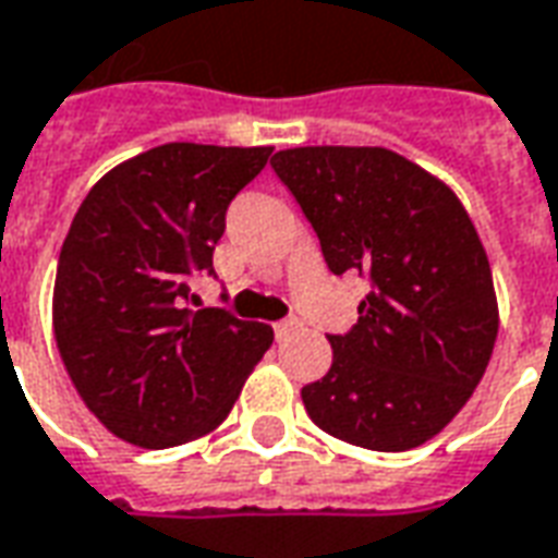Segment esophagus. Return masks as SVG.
<instances>
[{
	"label": "esophagus",
	"mask_w": 558,
	"mask_h": 558,
	"mask_svg": "<svg viewBox=\"0 0 558 558\" xmlns=\"http://www.w3.org/2000/svg\"><path fill=\"white\" fill-rule=\"evenodd\" d=\"M292 332H299V319H280V323H275V335L278 338H287Z\"/></svg>",
	"instance_id": "esophagus-1"
}]
</instances>
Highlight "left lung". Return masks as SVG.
<instances>
[{
	"label": "left lung",
	"instance_id": "obj_1",
	"mask_svg": "<svg viewBox=\"0 0 558 558\" xmlns=\"http://www.w3.org/2000/svg\"><path fill=\"white\" fill-rule=\"evenodd\" d=\"M332 275L372 292L332 368L302 389L323 432L380 453L435 438L481 384L498 335L493 271L450 186L387 147H292L271 157Z\"/></svg>",
	"mask_w": 558,
	"mask_h": 558
}]
</instances>
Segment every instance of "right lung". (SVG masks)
<instances>
[{
	"instance_id": "right-lung-1",
	"label": "right lung",
	"mask_w": 558,
	"mask_h": 558,
	"mask_svg": "<svg viewBox=\"0 0 558 558\" xmlns=\"http://www.w3.org/2000/svg\"><path fill=\"white\" fill-rule=\"evenodd\" d=\"M268 157L162 144L81 202L57 266L53 335L77 396L117 438L162 450L214 432L275 341L266 323L190 307V280L214 275L229 202Z\"/></svg>"
}]
</instances>
